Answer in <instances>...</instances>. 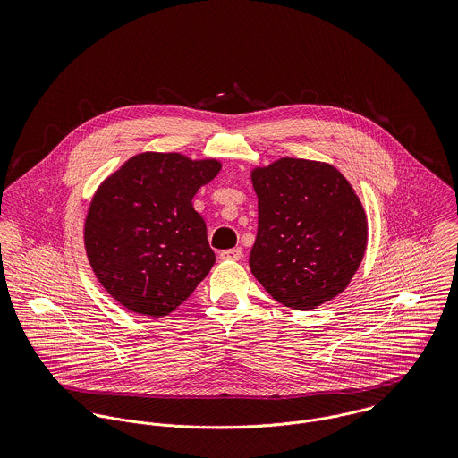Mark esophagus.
<instances>
[{
    "instance_id": "34e87169",
    "label": "esophagus",
    "mask_w": 458,
    "mask_h": 458,
    "mask_svg": "<svg viewBox=\"0 0 458 458\" xmlns=\"http://www.w3.org/2000/svg\"><path fill=\"white\" fill-rule=\"evenodd\" d=\"M242 258H243L242 249H229V250L220 252V259H224V261H240Z\"/></svg>"
}]
</instances>
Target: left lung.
Listing matches in <instances>:
<instances>
[{
    "label": "left lung",
    "instance_id": "8db88e82",
    "mask_svg": "<svg viewBox=\"0 0 458 458\" xmlns=\"http://www.w3.org/2000/svg\"><path fill=\"white\" fill-rule=\"evenodd\" d=\"M258 236L250 269L282 305L310 310L338 296L367 249V216L329 164L280 158L252 171Z\"/></svg>",
    "mask_w": 458,
    "mask_h": 458
}]
</instances>
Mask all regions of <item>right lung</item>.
I'll use <instances>...</instances> for the list:
<instances>
[{
  "mask_svg": "<svg viewBox=\"0 0 458 458\" xmlns=\"http://www.w3.org/2000/svg\"><path fill=\"white\" fill-rule=\"evenodd\" d=\"M218 171L216 160L140 153L100 185L84 224L86 254L125 309L167 316L209 273L215 254L192 199Z\"/></svg>",
  "mask_w": 458,
  "mask_h": 458,
  "instance_id": "1",
  "label": "right lung"
}]
</instances>
